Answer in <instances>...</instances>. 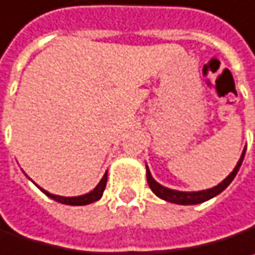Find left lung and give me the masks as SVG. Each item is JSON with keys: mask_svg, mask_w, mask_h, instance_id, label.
Returning a JSON list of instances; mask_svg holds the SVG:
<instances>
[{"mask_svg": "<svg viewBox=\"0 0 255 255\" xmlns=\"http://www.w3.org/2000/svg\"><path fill=\"white\" fill-rule=\"evenodd\" d=\"M244 155H246V147H244V150H243V153H241V156H240V159L237 162L236 168L233 169V172L217 186H212L210 189H202V191H176V189L166 188V186L160 185L159 182H156L153 179L152 173L149 171V166L146 165L147 185L152 189V192L156 197H159L160 199H163V201H168V202H172V204H178V205H197V204L208 201L211 198L217 197L218 194H221L224 189L233 182V179L236 178L237 172H238L241 163H243Z\"/></svg>", "mask_w": 255, "mask_h": 255, "instance_id": "1", "label": "left lung"}]
</instances>
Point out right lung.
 Returning a JSON list of instances; mask_svg holds the SVG:
<instances>
[{
    "label": "right lung",
    "instance_id": "add662e5",
    "mask_svg": "<svg viewBox=\"0 0 255 255\" xmlns=\"http://www.w3.org/2000/svg\"><path fill=\"white\" fill-rule=\"evenodd\" d=\"M106 182H108V171L106 173L103 175V178L100 179V182L96 185L95 189H92L90 192H87V194H84V195H80V197H60V195H54V194H50L48 191H45L43 188H40L38 185V188L44 192L45 195L48 198H51V199H54V201H57L60 204H66V205H89V204H92V202H96V201H99L102 195H103V191H105V188H106Z\"/></svg>",
    "mask_w": 255,
    "mask_h": 255
}]
</instances>
